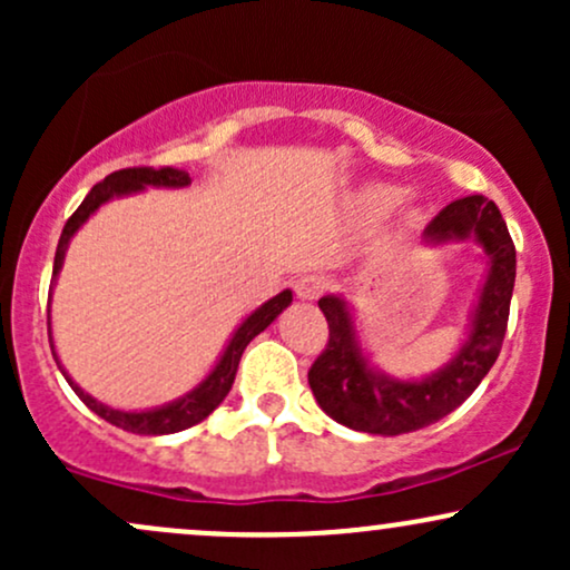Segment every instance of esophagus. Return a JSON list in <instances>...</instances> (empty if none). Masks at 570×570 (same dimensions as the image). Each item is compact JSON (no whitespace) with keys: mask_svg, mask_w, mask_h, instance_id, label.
<instances>
[{"mask_svg":"<svg viewBox=\"0 0 570 570\" xmlns=\"http://www.w3.org/2000/svg\"><path fill=\"white\" fill-rule=\"evenodd\" d=\"M326 289V281L322 276H316V273H311V276H299L294 281V292H297L299 299H318Z\"/></svg>","mask_w":570,"mask_h":570,"instance_id":"34e87169","label":"esophagus"}]
</instances>
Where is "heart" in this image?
<instances>
[{"label": "heart", "instance_id": "b5f03b06", "mask_svg": "<svg viewBox=\"0 0 570 570\" xmlns=\"http://www.w3.org/2000/svg\"><path fill=\"white\" fill-rule=\"evenodd\" d=\"M399 198H402V193H399V189L385 187V189H375V195H372V203H375L377 208H391V206H396Z\"/></svg>", "mask_w": 570, "mask_h": 570}]
</instances>
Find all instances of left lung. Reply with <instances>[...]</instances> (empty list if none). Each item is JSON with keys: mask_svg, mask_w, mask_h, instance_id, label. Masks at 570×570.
Returning <instances> with one entry per match:
<instances>
[{"mask_svg": "<svg viewBox=\"0 0 570 570\" xmlns=\"http://www.w3.org/2000/svg\"><path fill=\"white\" fill-rule=\"evenodd\" d=\"M485 248L490 271L476 303L472 332L461 351L423 381H396L370 367L358 348L348 307L340 297L318 299L330 324L326 348L307 372L313 396L326 415L364 434L396 436L431 426L466 402L501 353L512 303L517 254L499 206L485 195H469L444 206L423 230L426 244L472 238Z\"/></svg>", "mask_w": 570, "mask_h": 570, "instance_id": "left-lung-1", "label": "left lung"}]
</instances>
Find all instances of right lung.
<instances>
[{
	"label": "right lung",
	"mask_w": 570,
	"mask_h": 570,
	"mask_svg": "<svg viewBox=\"0 0 570 570\" xmlns=\"http://www.w3.org/2000/svg\"><path fill=\"white\" fill-rule=\"evenodd\" d=\"M147 185L149 187H187L189 174L179 171V168H171V166H163V168L141 166V168H122V171L109 174L107 179L98 181V185L90 189L88 195H85L80 208H77V212L67 219V225H63L61 240H58V248H56L53 276H58V271H61L63 254H67L71 235L80 230V227L85 225V219H88L90 214L101 206V203L115 198V195L136 193V189H144ZM289 303H292V292L284 289L273 299H267L265 305H259L257 311H254L252 316H248L246 322L235 330V335L230 343H227L225 353H222L217 367L212 370V375H208L206 381L198 385V389H193L189 394L176 399V402H171V404H166V407H155V410H144V412H122V410H112V407H107V404L96 402V399L90 394H85L80 385H77L67 375V370L61 367V362H58L56 348H53V337H50V348H53L58 370L63 372V377H67V383L75 389V394L80 396L82 402L96 412V415H101L104 421H109L117 429L134 431V434H153V436L176 434V431H185L189 426H195V423H200L203 417H208L214 410L219 407L222 399L230 394L235 372H238V362H240V356H244L246 345L252 343L259 332L267 330V326L273 324V318H276ZM48 335H50V316H48Z\"/></svg>",
	"instance_id": "add662e5"
}]
</instances>
